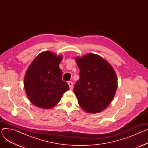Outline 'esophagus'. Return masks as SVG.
Wrapping results in <instances>:
<instances>
[{"label": "esophagus", "instance_id": "obj_1", "mask_svg": "<svg viewBox=\"0 0 148 148\" xmlns=\"http://www.w3.org/2000/svg\"><path fill=\"white\" fill-rule=\"evenodd\" d=\"M68 85L69 86V89L71 90H73V83L71 82H68Z\"/></svg>", "mask_w": 148, "mask_h": 148}]
</instances>
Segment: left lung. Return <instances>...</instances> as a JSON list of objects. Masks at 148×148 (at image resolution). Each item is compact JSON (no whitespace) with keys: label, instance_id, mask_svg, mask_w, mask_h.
I'll list each match as a JSON object with an SVG mask.
<instances>
[{"label":"left lung","instance_id":"1","mask_svg":"<svg viewBox=\"0 0 148 148\" xmlns=\"http://www.w3.org/2000/svg\"><path fill=\"white\" fill-rule=\"evenodd\" d=\"M75 60L80 79L74 92L79 106L89 113L102 112L111 103L118 88L114 69L106 59L94 53L76 57Z\"/></svg>","mask_w":148,"mask_h":148}]
</instances>
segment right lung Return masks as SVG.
<instances>
[{"label": "right lung", "instance_id": "obj_1", "mask_svg": "<svg viewBox=\"0 0 148 148\" xmlns=\"http://www.w3.org/2000/svg\"><path fill=\"white\" fill-rule=\"evenodd\" d=\"M63 56L50 51L39 54L28 67L24 78L26 95L35 106L44 109L54 107L69 89L62 80L59 64Z\"/></svg>", "mask_w": 148, "mask_h": 148}]
</instances>
